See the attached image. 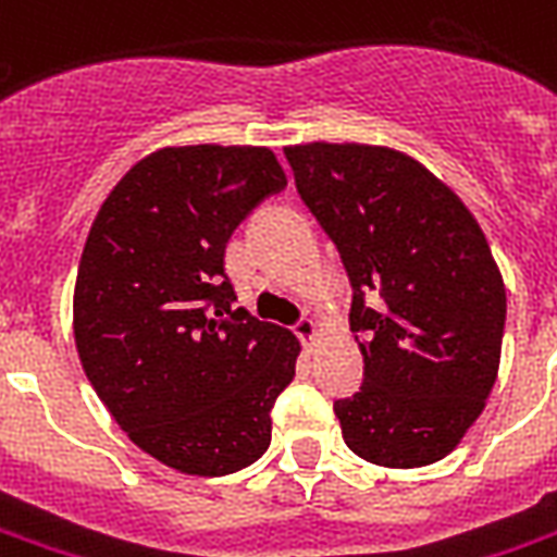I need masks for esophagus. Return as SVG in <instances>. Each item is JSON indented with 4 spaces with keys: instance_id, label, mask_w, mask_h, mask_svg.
<instances>
[{
    "instance_id": "esophagus-1",
    "label": "esophagus",
    "mask_w": 557,
    "mask_h": 557,
    "mask_svg": "<svg viewBox=\"0 0 557 557\" xmlns=\"http://www.w3.org/2000/svg\"><path fill=\"white\" fill-rule=\"evenodd\" d=\"M295 333H297V338H304V342H312V338H315V335L321 333V324H318L315 318L304 315L295 324Z\"/></svg>"
}]
</instances>
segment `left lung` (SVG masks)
<instances>
[{"label": "left lung", "mask_w": 557, "mask_h": 557, "mask_svg": "<svg viewBox=\"0 0 557 557\" xmlns=\"http://www.w3.org/2000/svg\"><path fill=\"white\" fill-rule=\"evenodd\" d=\"M286 160L354 286L364 380L335 400L345 444L380 467L441 461L499 371L505 286L485 233L447 184L394 148L309 143L288 146Z\"/></svg>", "instance_id": "left-lung-1"}]
</instances>
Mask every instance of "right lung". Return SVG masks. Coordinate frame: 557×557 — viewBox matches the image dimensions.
Listing matches in <instances>:
<instances>
[{
  "label": "right lung",
  "instance_id": "1",
  "mask_svg": "<svg viewBox=\"0 0 557 557\" xmlns=\"http://www.w3.org/2000/svg\"><path fill=\"white\" fill-rule=\"evenodd\" d=\"M283 186L271 148H160L113 186L81 253L84 373L127 438L189 476L253 465L295 380V333L233 307L224 274L233 231Z\"/></svg>",
  "mask_w": 557,
  "mask_h": 557
}]
</instances>
